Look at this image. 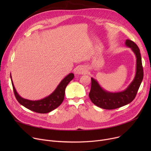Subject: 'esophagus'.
Listing matches in <instances>:
<instances>
[{"mask_svg": "<svg viewBox=\"0 0 151 151\" xmlns=\"http://www.w3.org/2000/svg\"><path fill=\"white\" fill-rule=\"evenodd\" d=\"M86 71H87V70L84 67L80 66L76 69L75 73L76 75H81V74H83V73H86Z\"/></svg>", "mask_w": 151, "mask_h": 151, "instance_id": "esophagus-1", "label": "esophagus"}]
</instances>
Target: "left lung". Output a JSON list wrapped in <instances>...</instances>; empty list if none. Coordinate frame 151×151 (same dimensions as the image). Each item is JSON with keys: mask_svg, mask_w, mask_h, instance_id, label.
I'll use <instances>...</instances> for the list:
<instances>
[{"mask_svg": "<svg viewBox=\"0 0 151 151\" xmlns=\"http://www.w3.org/2000/svg\"><path fill=\"white\" fill-rule=\"evenodd\" d=\"M125 45L133 52L136 57V72L134 79L125 90L111 92L101 88L98 81L91 78V89L89 96L94 105L105 109H113L125 106L135 98L143 79V68L139 47L133 42L126 40Z\"/></svg>", "mask_w": 151, "mask_h": 151, "instance_id": "left-lung-1", "label": "left lung"}]
</instances>
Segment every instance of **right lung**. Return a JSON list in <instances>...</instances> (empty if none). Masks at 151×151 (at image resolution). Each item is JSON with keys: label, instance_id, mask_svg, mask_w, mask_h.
<instances>
[{"label": "right lung", "instance_id": "right-lung-1", "mask_svg": "<svg viewBox=\"0 0 151 151\" xmlns=\"http://www.w3.org/2000/svg\"><path fill=\"white\" fill-rule=\"evenodd\" d=\"M75 75L71 73L67 75L57 86V88L48 96L38 100H30L21 97L16 90L12 75L10 78L16 99L25 108L38 113H47L57 108L62 103L65 96V91L68 84L73 80Z\"/></svg>", "mask_w": 151, "mask_h": 151}]
</instances>
